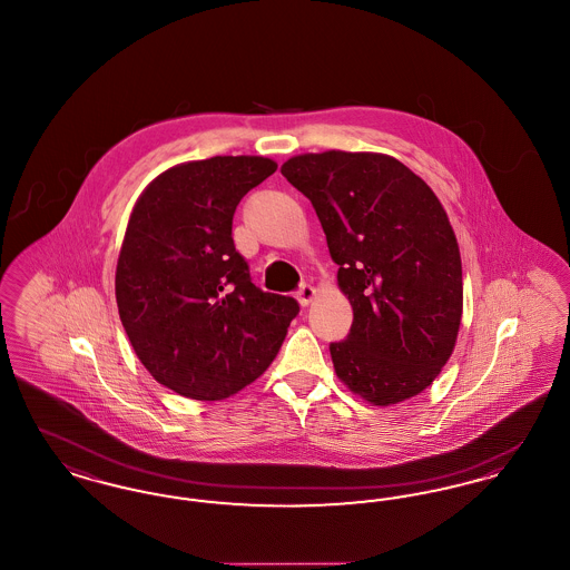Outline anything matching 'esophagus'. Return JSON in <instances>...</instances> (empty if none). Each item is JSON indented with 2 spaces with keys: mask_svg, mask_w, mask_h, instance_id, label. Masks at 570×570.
I'll return each instance as SVG.
<instances>
[{
  "mask_svg": "<svg viewBox=\"0 0 570 570\" xmlns=\"http://www.w3.org/2000/svg\"><path fill=\"white\" fill-rule=\"evenodd\" d=\"M316 297V288L314 286H309V284H303L301 288L297 291V301L305 307V305H309L312 301Z\"/></svg>",
  "mask_w": 570,
  "mask_h": 570,
  "instance_id": "1",
  "label": "esophagus"
}]
</instances>
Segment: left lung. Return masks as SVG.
Wrapping results in <instances>:
<instances>
[{"instance_id": "left-lung-1", "label": "left lung", "mask_w": 570, "mask_h": 570, "mask_svg": "<svg viewBox=\"0 0 570 570\" xmlns=\"http://www.w3.org/2000/svg\"><path fill=\"white\" fill-rule=\"evenodd\" d=\"M282 175L316 209L353 305L348 337L328 346L337 379L374 406L419 395L453 354L463 312L460 245L442 203L386 154H301Z\"/></svg>"}]
</instances>
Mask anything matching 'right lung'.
Here are the masks:
<instances>
[{
  "label": "right lung",
  "instance_id": "right-lung-1",
  "mask_svg": "<svg viewBox=\"0 0 570 570\" xmlns=\"http://www.w3.org/2000/svg\"><path fill=\"white\" fill-rule=\"evenodd\" d=\"M263 156L177 164L138 196L115 272L121 325L147 372L170 391L217 402L269 367L293 297L263 293L233 242L247 191L275 173Z\"/></svg>",
  "mask_w": 570,
  "mask_h": 570
}]
</instances>
